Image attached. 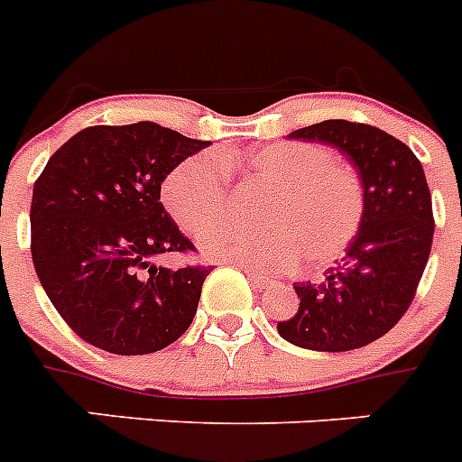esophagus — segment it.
Masks as SVG:
<instances>
[{
  "instance_id": "1",
  "label": "esophagus",
  "mask_w": 462,
  "mask_h": 462,
  "mask_svg": "<svg viewBox=\"0 0 462 462\" xmlns=\"http://www.w3.org/2000/svg\"><path fill=\"white\" fill-rule=\"evenodd\" d=\"M244 272H246L248 279L254 281V283H255V286L260 288V291H270V288H276V286H279V281H276V279H270V276L260 274V272L251 270V267H244Z\"/></svg>"
}]
</instances>
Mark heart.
Masks as SVG:
<instances>
[{
  "instance_id": "heart-1",
  "label": "heart",
  "mask_w": 462,
  "mask_h": 462,
  "mask_svg": "<svg viewBox=\"0 0 462 462\" xmlns=\"http://www.w3.org/2000/svg\"><path fill=\"white\" fill-rule=\"evenodd\" d=\"M226 169H244L273 190L261 209L264 228L221 224L202 235L199 248L208 258L260 272H283L300 258L323 267L335 263L358 235L365 214L358 171L335 160L330 148L298 142L270 143L248 153H198L176 164L162 183V202L188 235H199L225 215Z\"/></svg>"
}]
</instances>
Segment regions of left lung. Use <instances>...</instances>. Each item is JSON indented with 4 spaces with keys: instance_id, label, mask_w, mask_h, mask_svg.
<instances>
[{
    "instance_id": "1",
    "label": "left lung",
    "mask_w": 462,
    "mask_h": 462,
    "mask_svg": "<svg viewBox=\"0 0 462 462\" xmlns=\"http://www.w3.org/2000/svg\"><path fill=\"white\" fill-rule=\"evenodd\" d=\"M291 139L346 155L363 181L365 214L346 255L316 283H295L298 314L276 330L311 351L367 346L402 319L428 264L435 218L423 167L407 143L365 123L323 120Z\"/></svg>"
}]
</instances>
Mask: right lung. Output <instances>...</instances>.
<instances>
[{
  "instance_id": "right-lung-1",
  "label": "right lung",
  "mask_w": 462,
  "mask_h": 462,
  "mask_svg": "<svg viewBox=\"0 0 462 462\" xmlns=\"http://www.w3.org/2000/svg\"><path fill=\"white\" fill-rule=\"evenodd\" d=\"M158 123L95 125L55 151L32 192V260L64 323L102 351L143 356L190 328L214 267H158L192 242L160 202L176 164L207 148Z\"/></svg>"
}]
</instances>
